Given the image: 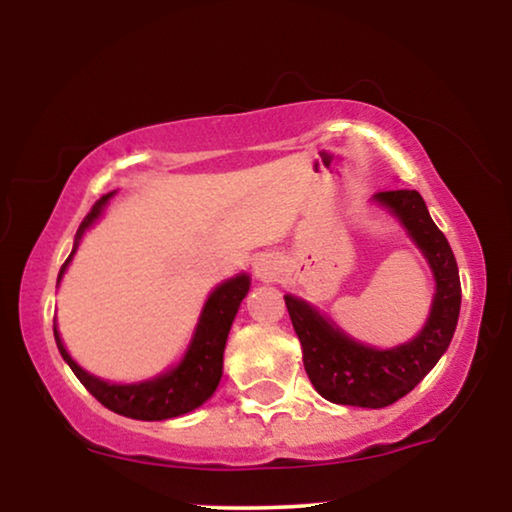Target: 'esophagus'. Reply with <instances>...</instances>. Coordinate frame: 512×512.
Here are the masks:
<instances>
[{"instance_id":"34e87169","label":"esophagus","mask_w":512,"mask_h":512,"mask_svg":"<svg viewBox=\"0 0 512 512\" xmlns=\"http://www.w3.org/2000/svg\"><path fill=\"white\" fill-rule=\"evenodd\" d=\"M255 276L259 280H271L276 276V262L271 257H259L255 262Z\"/></svg>"}]
</instances>
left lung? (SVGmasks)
<instances>
[{
    "label": "left lung",
    "instance_id": "8db88e82",
    "mask_svg": "<svg viewBox=\"0 0 512 512\" xmlns=\"http://www.w3.org/2000/svg\"><path fill=\"white\" fill-rule=\"evenodd\" d=\"M376 199L403 222L434 271V304L420 334L399 348L373 350L350 341L301 299L285 297L313 387L331 403L359 408H385L406 397L448 350L462 306L457 259L445 234L431 220L420 192L385 190Z\"/></svg>",
    "mask_w": 512,
    "mask_h": 512
}]
</instances>
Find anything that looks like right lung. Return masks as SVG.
Wrapping results in <instances>:
<instances>
[{
    "label": "right lung",
    "mask_w": 512,
    "mask_h": 512,
    "mask_svg": "<svg viewBox=\"0 0 512 512\" xmlns=\"http://www.w3.org/2000/svg\"><path fill=\"white\" fill-rule=\"evenodd\" d=\"M111 197L113 192L104 194L102 199H97L95 206L90 208V213L83 218L81 227H78L76 232L74 250H71L67 262L62 264L60 273H57V280L62 278L64 269H67L71 257H74L83 232L99 218V215H102L106 201ZM248 287V276H236L232 280H227V283H222L206 301L204 313H201L197 331H194V338L190 348L185 352L183 362L178 364L176 369L164 373V376L146 380V383L109 385L104 383V380L85 373L81 366L69 357V352L64 350L60 334H57V327H53L57 350H60L64 362L71 366V371L76 373V378L81 380L85 390L102 403V406L113 410V413L132 417V420H169V417L185 415L211 397L215 387L220 383L222 352H225L229 327H232L234 315L239 311L243 297L248 294Z\"/></svg>",
    "instance_id": "add662e5"
}]
</instances>
